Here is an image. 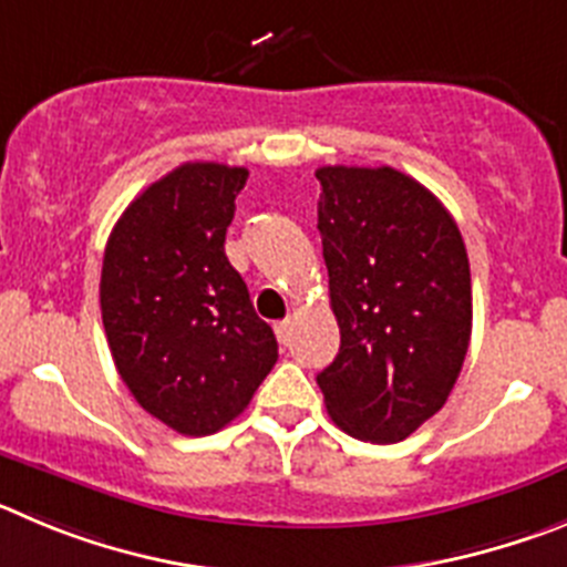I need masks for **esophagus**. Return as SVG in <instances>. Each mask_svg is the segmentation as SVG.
Wrapping results in <instances>:
<instances>
[{
	"label": "esophagus",
	"mask_w": 567,
	"mask_h": 567,
	"mask_svg": "<svg viewBox=\"0 0 567 567\" xmlns=\"http://www.w3.org/2000/svg\"><path fill=\"white\" fill-rule=\"evenodd\" d=\"M274 330H277V339H279V344H288V341H290V336H293V321H290V319H285V321H277V324H274Z\"/></svg>",
	"instance_id": "obj_1"
}]
</instances>
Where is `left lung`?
Listing matches in <instances>:
<instances>
[{
	"mask_svg": "<svg viewBox=\"0 0 567 567\" xmlns=\"http://www.w3.org/2000/svg\"><path fill=\"white\" fill-rule=\"evenodd\" d=\"M319 234L341 347L316 375L347 435L398 443L461 375L472 274L452 214L390 166H321Z\"/></svg>",
	"mask_w": 567,
	"mask_h": 567,
	"instance_id": "left-lung-1",
	"label": "left lung"
}]
</instances>
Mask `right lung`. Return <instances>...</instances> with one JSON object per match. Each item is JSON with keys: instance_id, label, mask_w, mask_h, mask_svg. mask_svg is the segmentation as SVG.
Wrapping results in <instances>:
<instances>
[{"instance_id": "right-lung-1", "label": "right lung", "mask_w": 567, "mask_h": 567, "mask_svg": "<svg viewBox=\"0 0 567 567\" xmlns=\"http://www.w3.org/2000/svg\"><path fill=\"white\" fill-rule=\"evenodd\" d=\"M248 169L183 163L121 214L101 268V319L118 375L181 435H214L279 359L271 324L226 257Z\"/></svg>"}]
</instances>
